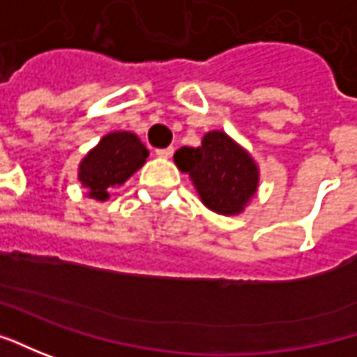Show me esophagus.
I'll return each instance as SVG.
<instances>
[{
    "instance_id": "obj_1",
    "label": "esophagus",
    "mask_w": 357,
    "mask_h": 357,
    "mask_svg": "<svg viewBox=\"0 0 357 357\" xmlns=\"http://www.w3.org/2000/svg\"><path fill=\"white\" fill-rule=\"evenodd\" d=\"M155 154L160 155V158H172L174 148H160V150H155Z\"/></svg>"
}]
</instances>
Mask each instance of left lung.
I'll use <instances>...</instances> for the list:
<instances>
[{
  "label": "left lung",
  "mask_w": 357,
  "mask_h": 357,
  "mask_svg": "<svg viewBox=\"0 0 357 357\" xmlns=\"http://www.w3.org/2000/svg\"><path fill=\"white\" fill-rule=\"evenodd\" d=\"M174 160L190 174L202 202L221 215L241 213L259 185L251 155L223 132L205 134L199 148H179Z\"/></svg>",
  "instance_id": "8db88e82"
}]
</instances>
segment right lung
I'll return each instance as SVG.
<instances>
[{"label": "right lung", "mask_w": 357, "mask_h": 357, "mask_svg": "<svg viewBox=\"0 0 357 357\" xmlns=\"http://www.w3.org/2000/svg\"><path fill=\"white\" fill-rule=\"evenodd\" d=\"M148 158L146 146L130 132H112L105 136L93 152L80 162L79 179L94 199H108V190L124 183L144 166Z\"/></svg>", "instance_id": "right-lung-1"}]
</instances>
